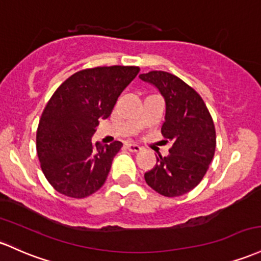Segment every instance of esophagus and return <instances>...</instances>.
<instances>
[{
	"label": "esophagus",
	"instance_id": "34e87169",
	"mask_svg": "<svg viewBox=\"0 0 261 261\" xmlns=\"http://www.w3.org/2000/svg\"><path fill=\"white\" fill-rule=\"evenodd\" d=\"M126 147H127L128 151H131V152H139V151L142 150V148L136 144H126Z\"/></svg>",
	"mask_w": 261,
	"mask_h": 261
}]
</instances>
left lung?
I'll list each match as a JSON object with an SVG mask.
<instances>
[{
  "mask_svg": "<svg viewBox=\"0 0 261 261\" xmlns=\"http://www.w3.org/2000/svg\"><path fill=\"white\" fill-rule=\"evenodd\" d=\"M153 85L166 102L161 133L172 141L170 154L157 157L145 181L165 197L186 194L202 181L216 151V128L204 101L194 89L167 71L140 74Z\"/></svg>",
  "mask_w": 261,
  "mask_h": 261,
  "instance_id": "left-lung-1",
  "label": "left lung"
}]
</instances>
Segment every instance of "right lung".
I'll use <instances>...</instances> for the list:
<instances>
[{
	"label": "right lung",
	"instance_id": "right-lung-1",
	"mask_svg": "<svg viewBox=\"0 0 261 261\" xmlns=\"http://www.w3.org/2000/svg\"><path fill=\"white\" fill-rule=\"evenodd\" d=\"M139 67H98L73 74L51 95L37 130L43 173L59 193L84 198L107 181L122 144L95 145L99 120L108 119Z\"/></svg>",
	"mask_w": 261,
	"mask_h": 261
}]
</instances>
